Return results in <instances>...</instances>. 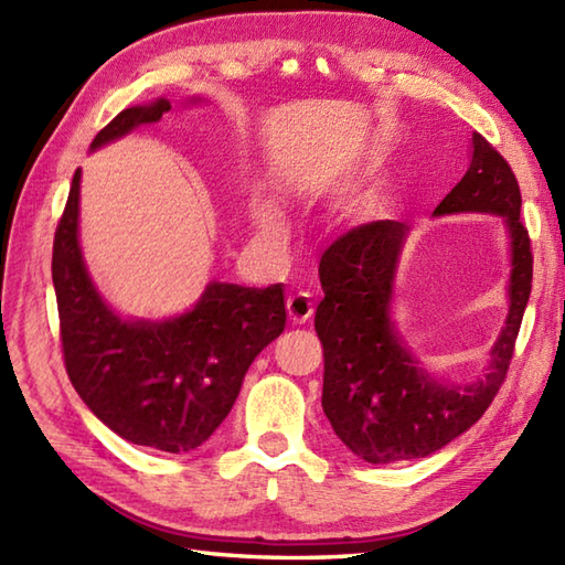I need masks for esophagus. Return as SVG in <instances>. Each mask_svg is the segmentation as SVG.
<instances>
[{
	"label": "esophagus",
	"mask_w": 565,
	"mask_h": 565,
	"mask_svg": "<svg viewBox=\"0 0 565 565\" xmlns=\"http://www.w3.org/2000/svg\"><path fill=\"white\" fill-rule=\"evenodd\" d=\"M313 296L306 294V291H298L294 296H289V301H286V310H289V318L294 322H306L313 316Z\"/></svg>",
	"instance_id": "esophagus-1"
}]
</instances>
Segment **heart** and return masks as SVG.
Returning <instances> with one entry per match:
<instances>
[{"label": "heart", "instance_id": "heart-1", "mask_svg": "<svg viewBox=\"0 0 565 565\" xmlns=\"http://www.w3.org/2000/svg\"><path fill=\"white\" fill-rule=\"evenodd\" d=\"M279 223H281V218L274 209H264L259 213V225L264 227V231H274V227H279Z\"/></svg>", "mask_w": 565, "mask_h": 565}]
</instances>
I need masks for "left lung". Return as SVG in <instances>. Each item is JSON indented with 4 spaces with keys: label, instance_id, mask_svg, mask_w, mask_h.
<instances>
[{
    "label": "left lung",
    "instance_id": "left-lung-1",
    "mask_svg": "<svg viewBox=\"0 0 565 565\" xmlns=\"http://www.w3.org/2000/svg\"><path fill=\"white\" fill-rule=\"evenodd\" d=\"M471 142V167L435 215L498 213L510 231V313L483 379L468 386L437 383L415 366L393 330L388 303L407 231L403 223L356 225L320 257L326 298L316 310V332L326 356L322 411L334 435L369 463L419 459L447 447L481 419L508 376L532 294V243L520 218L522 194L512 167L476 130Z\"/></svg>",
    "mask_w": 565,
    "mask_h": 565
}]
</instances>
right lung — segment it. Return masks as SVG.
I'll use <instances>...</instances> for the list:
<instances>
[{
	"instance_id": "add662e5",
	"label": "right lung",
	"mask_w": 565,
	"mask_h": 565,
	"mask_svg": "<svg viewBox=\"0 0 565 565\" xmlns=\"http://www.w3.org/2000/svg\"><path fill=\"white\" fill-rule=\"evenodd\" d=\"M172 106H134L92 148L158 124ZM79 170L53 239V286L65 371L106 427L140 447L184 454L231 413L249 364L286 326L281 284H209L194 310L164 322L121 320L94 289L77 243Z\"/></svg>"
}]
</instances>
